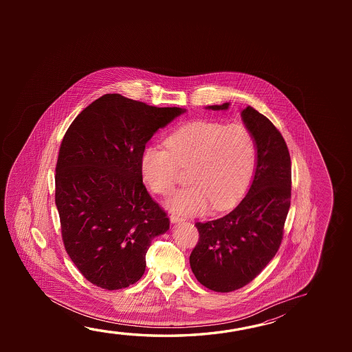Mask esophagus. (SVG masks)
<instances>
[{"label": "esophagus", "instance_id": "esophagus-1", "mask_svg": "<svg viewBox=\"0 0 352 352\" xmlns=\"http://www.w3.org/2000/svg\"><path fill=\"white\" fill-rule=\"evenodd\" d=\"M169 219H170V222H172V223H177V222L183 221V217H180L179 214H175V213H172V214L169 216Z\"/></svg>", "mask_w": 352, "mask_h": 352}]
</instances>
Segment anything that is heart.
<instances>
[{
  "label": "heart",
  "instance_id": "obj_1",
  "mask_svg": "<svg viewBox=\"0 0 352 352\" xmlns=\"http://www.w3.org/2000/svg\"><path fill=\"white\" fill-rule=\"evenodd\" d=\"M167 148L147 146L140 158L144 183L160 195L172 192L182 169H190L191 185L174 192L168 208L177 212L200 213L210 206L222 211L247 190L256 146L244 124L195 120L179 127L166 140Z\"/></svg>",
  "mask_w": 352,
  "mask_h": 352
}]
</instances>
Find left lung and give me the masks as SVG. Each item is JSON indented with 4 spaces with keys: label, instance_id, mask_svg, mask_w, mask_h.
<instances>
[{
    "label": "left lung",
    "instance_id": "left-lung-1",
    "mask_svg": "<svg viewBox=\"0 0 352 352\" xmlns=\"http://www.w3.org/2000/svg\"><path fill=\"white\" fill-rule=\"evenodd\" d=\"M230 103L208 109H228ZM243 122L253 133L256 168L248 192L221 219L196 222L199 242L190 254L197 281L216 292L248 285L275 256L291 205V158L283 135L266 116L247 107Z\"/></svg>",
    "mask_w": 352,
    "mask_h": 352
}]
</instances>
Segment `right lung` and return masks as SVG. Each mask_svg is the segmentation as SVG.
<instances>
[{
	"label": "right lung",
	"instance_id": "1",
	"mask_svg": "<svg viewBox=\"0 0 352 352\" xmlns=\"http://www.w3.org/2000/svg\"><path fill=\"white\" fill-rule=\"evenodd\" d=\"M184 111L104 94L65 133L55 204L65 249L93 285L111 291L138 283L151 241L169 230L142 183L140 158L153 133Z\"/></svg>",
	"mask_w": 352,
	"mask_h": 352
}]
</instances>
